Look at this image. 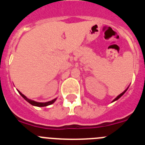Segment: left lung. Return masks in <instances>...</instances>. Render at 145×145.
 Segmentation results:
<instances>
[{
	"instance_id": "obj_1",
	"label": "left lung",
	"mask_w": 145,
	"mask_h": 145,
	"mask_svg": "<svg viewBox=\"0 0 145 145\" xmlns=\"http://www.w3.org/2000/svg\"><path fill=\"white\" fill-rule=\"evenodd\" d=\"M122 94H123V93H121V94H120V95H119V96H118V97H117V98H116V100H117L118 99H119V98H120V97H121V95H122Z\"/></svg>"
}]
</instances>
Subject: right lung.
Instances as JSON below:
<instances>
[{
    "label": "right lung",
    "instance_id": "right-lung-1",
    "mask_svg": "<svg viewBox=\"0 0 145 145\" xmlns=\"http://www.w3.org/2000/svg\"><path fill=\"white\" fill-rule=\"evenodd\" d=\"M20 94H21L22 97L23 98L25 99L27 101V102H28L29 104H31V105H33L38 106V107H45V106L49 105H52V104H53L54 102L55 101H56V99H54V100L50 101V102H45V103H38V102H33V101L29 100V99H28L27 98V97H25V95H23V94L22 93H20Z\"/></svg>",
    "mask_w": 145,
    "mask_h": 145
}]
</instances>
